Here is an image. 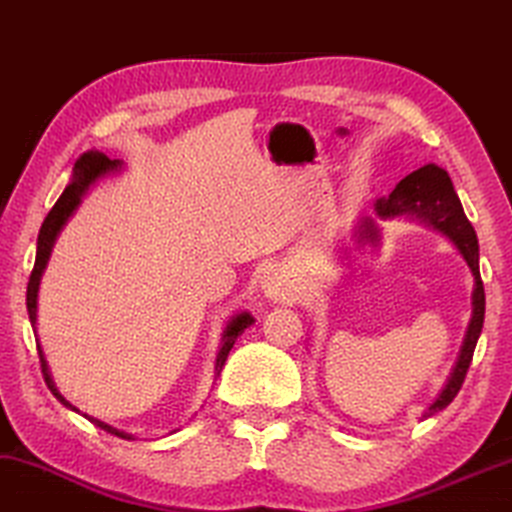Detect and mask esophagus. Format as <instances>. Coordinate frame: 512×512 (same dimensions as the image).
Returning a JSON list of instances; mask_svg holds the SVG:
<instances>
[{"label":"esophagus","instance_id":"1","mask_svg":"<svg viewBox=\"0 0 512 512\" xmlns=\"http://www.w3.org/2000/svg\"><path fill=\"white\" fill-rule=\"evenodd\" d=\"M262 289H264V294L273 301H289L294 296L292 282H289L287 273L278 269V266H271V269L264 273Z\"/></svg>","mask_w":512,"mask_h":512}]
</instances>
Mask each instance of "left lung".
Listing matches in <instances>:
<instances>
[{
	"label": "left lung",
	"mask_w": 512,
	"mask_h": 512,
	"mask_svg": "<svg viewBox=\"0 0 512 512\" xmlns=\"http://www.w3.org/2000/svg\"><path fill=\"white\" fill-rule=\"evenodd\" d=\"M375 213L381 220H393V218H411L421 220V223L434 227V230L446 236L453 246L460 250L464 262L469 264L471 273H474V296H471V305H474V312H471V322L467 335H464L460 356H457L455 368L448 377L444 391L439 393V398L430 404V409L425 411V418L437 414V411L446 409L453 398L460 393L464 384V377H467V370L471 365V358H474V349L478 342V335L483 331V319H485V289L483 280H480V269H478V239L471 223L464 216L462 202L457 197L453 181L448 177L444 167L427 163L418 167L411 174H407L398 186L393 188V193L388 197H379L375 202ZM358 241H379V230L375 220L365 218L358 225Z\"/></svg>",
	"instance_id": "8db88e82"
}]
</instances>
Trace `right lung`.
I'll return each mask as SVG.
<instances>
[{"label": "right lung", "instance_id": "right-lung-1", "mask_svg": "<svg viewBox=\"0 0 512 512\" xmlns=\"http://www.w3.org/2000/svg\"><path fill=\"white\" fill-rule=\"evenodd\" d=\"M124 170V160H110L105 154H98V151H87V154H82L78 160H75V167H73V177L68 181V186L64 188V193L59 195V200L55 207L50 209L48 216H45L43 225H41V232H38V241H36V262H34V271L32 276H29V285H27V312H29V322L32 326H36V308H38V285H41V278H43V271L45 266L50 262V255H52V248H55V241L57 236L64 230V225L68 223V218L73 216L78 207L82 204V197L89 193V188L94 186V183L101 181L103 177H108V174L114 172H121ZM253 315L250 312H236V315L227 322L225 331H223V340H220V349H218V356H216V375H220V370H223V365L227 361V354H230V349L234 347V342L239 335L248 329V326H253ZM38 347V345H36ZM38 358H41V370H43V379L48 388L52 391V395L64 404V407L78 411V407H73L71 402H68L64 395L57 391L55 381H52L50 375V368H48V361H45L43 356V349L38 347ZM85 418H89L91 423L101 427V430L114 434V437H121V439H133V434H128L124 430H117V427H112L108 423L98 421L94 416H87L82 414Z\"/></svg>", "mask_w": 512, "mask_h": 512}]
</instances>
